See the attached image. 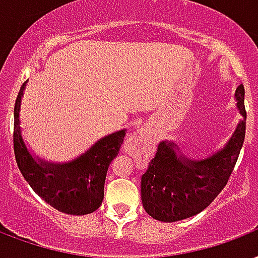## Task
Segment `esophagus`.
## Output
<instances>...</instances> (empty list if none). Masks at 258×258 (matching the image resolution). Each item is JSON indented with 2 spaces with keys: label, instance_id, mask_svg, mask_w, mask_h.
Wrapping results in <instances>:
<instances>
[{
  "label": "esophagus",
  "instance_id": "obj_1",
  "mask_svg": "<svg viewBox=\"0 0 258 258\" xmlns=\"http://www.w3.org/2000/svg\"><path fill=\"white\" fill-rule=\"evenodd\" d=\"M145 145H146V138H145L144 133L141 130H137L127 137L123 148L125 153L130 154L131 157L137 158L144 153Z\"/></svg>",
  "mask_w": 258,
  "mask_h": 258
}]
</instances>
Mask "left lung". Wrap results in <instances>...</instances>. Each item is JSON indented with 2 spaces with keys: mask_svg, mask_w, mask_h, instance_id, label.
Returning <instances> with one entry per match:
<instances>
[{
  "mask_svg": "<svg viewBox=\"0 0 258 258\" xmlns=\"http://www.w3.org/2000/svg\"><path fill=\"white\" fill-rule=\"evenodd\" d=\"M242 120L224 148L201 160L186 157L176 144L160 142L157 153L141 179L145 211L156 220L172 223L202 212L226 186L245 141V89L235 91Z\"/></svg>",
  "mask_w": 258,
  "mask_h": 258,
  "instance_id": "obj_1",
  "label": "left lung"
}]
</instances>
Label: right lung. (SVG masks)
Listing matches in <instances>:
<instances>
[{
  "instance_id": "right-lung-1",
  "label": "right lung",
  "mask_w": 258,
  "mask_h": 258,
  "mask_svg": "<svg viewBox=\"0 0 258 258\" xmlns=\"http://www.w3.org/2000/svg\"><path fill=\"white\" fill-rule=\"evenodd\" d=\"M26 85L27 82L20 87L15 102L13 149L17 167L32 190L54 209L67 215L93 213L102 204L106 172L121 148L125 130L101 138L79 157L67 163H50L35 157L28 150L20 127Z\"/></svg>"
}]
</instances>
